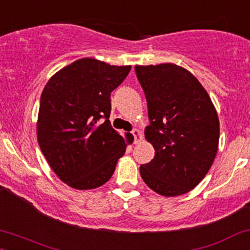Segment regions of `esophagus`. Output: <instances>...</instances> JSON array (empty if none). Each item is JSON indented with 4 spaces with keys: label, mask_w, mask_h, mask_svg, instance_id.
Segmentation results:
<instances>
[{
    "label": "esophagus",
    "mask_w": 250,
    "mask_h": 250,
    "mask_svg": "<svg viewBox=\"0 0 250 250\" xmlns=\"http://www.w3.org/2000/svg\"><path fill=\"white\" fill-rule=\"evenodd\" d=\"M131 134H133L134 135V142H135V144H138V142H140L142 140V134H141V131H140V129H133V131H131Z\"/></svg>",
    "instance_id": "1"
}]
</instances>
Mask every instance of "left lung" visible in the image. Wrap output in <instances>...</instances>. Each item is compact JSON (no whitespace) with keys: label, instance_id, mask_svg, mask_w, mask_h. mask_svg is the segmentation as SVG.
<instances>
[{"label":"left lung","instance_id":"1","mask_svg":"<svg viewBox=\"0 0 250 250\" xmlns=\"http://www.w3.org/2000/svg\"><path fill=\"white\" fill-rule=\"evenodd\" d=\"M150 125L145 138L155 149L140 166L149 188L175 197L196 188L209 172L218 149L219 120L207 90L190 71L172 62L136 65Z\"/></svg>","mask_w":250,"mask_h":250}]
</instances>
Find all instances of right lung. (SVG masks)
I'll list each match as a JSON object with an SVG mask.
<instances>
[{
	"label": "right lung",
	"instance_id": "add662e5",
	"mask_svg": "<svg viewBox=\"0 0 250 250\" xmlns=\"http://www.w3.org/2000/svg\"><path fill=\"white\" fill-rule=\"evenodd\" d=\"M131 66L83 58L54 73L41 94L38 142L62 182L76 190L100 188L111 178L130 135L109 121L110 95ZM104 119L99 125L98 121ZM133 142V139H131Z\"/></svg>",
	"mask_w": 250,
	"mask_h": 250
}]
</instances>
